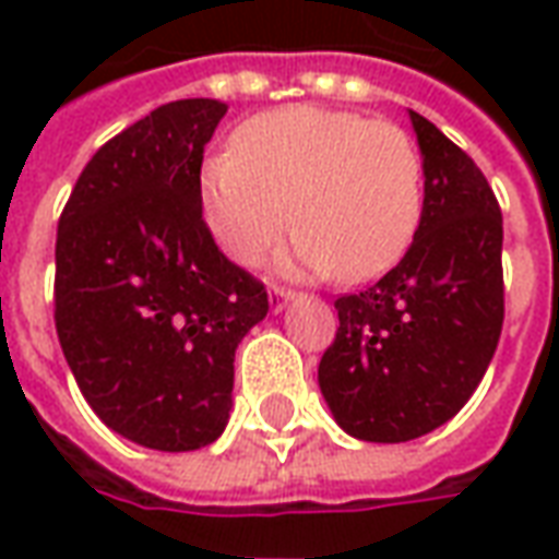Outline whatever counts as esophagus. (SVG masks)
<instances>
[{
  "label": "esophagus",
  "instance_id": "34e87169",
  "mask_svg": "<svg viewBox=\"0 0 559 559\" xmlns=\"http://www.w3.org/2000/svg\"><path fill=\"white\" fill-rule=\"evenodd\" d=\"M269 299H272V308H275V311H284V308H287V305H290L293 299H296V293L287 290V287H278V284H275V287L269 290Z\"/></svg>",
  "mask_w": 559,
  "mask_h": 559
}]
</instances>
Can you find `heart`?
Instances as JSON below:
<instances>
[{
    "label": "heart",
    "mask_w": 559,
    "mask_h": 559,
    "mask_svg": "<svg viewBox=\"0 0 559 559\" xmlns=\"http://www.w3.org/2000/svg\"><path fill=\"white\" fill-rule=\"evenodd\" d=\"M200 203L215 242L242 266L260 263L296 218L293 260L305 272L362 284L407 254L425 179L419 148L399 126L296 104L236 128L233 152L200 170Z\"/></svg>",
    "instance_id": "1"
}]
</instances>
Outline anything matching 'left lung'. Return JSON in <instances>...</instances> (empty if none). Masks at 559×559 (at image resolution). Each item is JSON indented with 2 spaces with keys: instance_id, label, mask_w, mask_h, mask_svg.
I'll return each mask as SVG.
<instances>
[{
  "instance_id": "obj_1",
  "label": "left lung",
  "mask_w": 559,
  "mask_h": 559,
  "mask_svg": "<svg viewBox=\"0 0 559 559\" xmlns=\"http://www.w3.org/2000/svg\"><path fill=\"white\" fill-rule=\"evenodd\" d=\"M425 173L416 239L368 290L335 299L317 380L344 431L407 443L455 416L503 329V215L464 148L411 110Z\"/></svg>"
}]
</instances>
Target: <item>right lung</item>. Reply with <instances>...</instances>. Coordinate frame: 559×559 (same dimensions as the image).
Returning a JSON list of instances; mask_svg holds the SVG:
<instances>
[{
  "instance_id": "right-lung-1",
  "label": "right lung",
  "mask_w": 559,
  "mask_h": 559,
  "mask_svg": "<svg viewBox=\"0 0 559 559\" xmlns=\"http://www.w3.org/2000/svg\"><path fill=\"white\" fill-rule=\"evenodd\" d=\"M227 104L185 98L107 140L56 230V335L83 399L131 443L191 452L230 419L233 356L266 287L203 221V148Z\"/></svg>"
}]
</instances>
